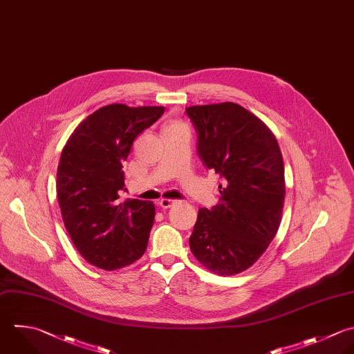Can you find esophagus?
I'll return each mask as SVG.
<instances>
[{
    "mask_svg": "<svg viewBox=\"0 0 354 354\" xmlns=\"http://www.w3.org/2000/svg\"><path fill=\"white\" fill-rule=\"evenodd\" d=\"M174 203H176V201H173V199H160L159 201V206L162 209H170Z\"/></svg>",
    "mask_w": 354,
    "mask_h": 354,
    "instance_id": "1",
    "label": "esophagus"
}]
</instances>
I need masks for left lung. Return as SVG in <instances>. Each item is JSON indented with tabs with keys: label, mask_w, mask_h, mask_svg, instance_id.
Here are the masks:
<instances>
[{
	"label": "left lung",
	"mask_w": 354,
	"mask_h": 354,
	"mask_svg": "<svg viewBox=\"0 0 354 354\" xmlns=\"http://www.w3.org/2000/svg\"><path fill=\"white\" fill-rule=\"evenodd\" d=\"M185 112L202 163L224 178L218 205L199 209L189 248L207 270L234 275L253 266L278 231L285 199L282 155L270 129L238 104Z\"/></svg>",
	"instance_id": "8db88e82"
}]
</instances>
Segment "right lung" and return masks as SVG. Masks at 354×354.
Masks as SVG:
<instances>
[{
    "instance_id": "1",
    "label": "right lung",
    "mask_w": 354,
    "mask_h": 354,
    "mask_svg": "<svg viewBox=\"0 0 354 354\" xmlns=\"http://www.w3.org/2000/svg\"><path fill=\"white\" fill-rule=\"evenodd\" d=\"M163 112V106L106 105L76 127L62 151L57 173L62 218L79 253L98 268L133 264L147 249L155 206L120 199L123 162Z\"/></svg>"
}]
</instances>
